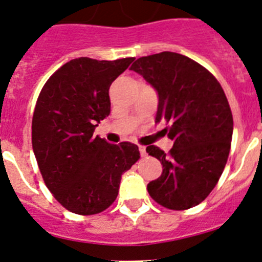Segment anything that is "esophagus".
I'll list each match as a JSON object with an SVG mask.
<instances>
[{
	"label": "esophagus",
	"instance_id": "obj_1",
	"mask_svg": "<svg viewBox=\"0 0 262 262\" xmlns=\"http://www.w3.org/2000/svg\"><path fill=\"white\" fill-rule=\"evenodd\" d=\"M139 153H141L142 157H144V156L147 155V152H146V147H144V146H139Z\"/></svg>",
	"mask_w": 262,
	"mask_h": 262
}]
</instances>
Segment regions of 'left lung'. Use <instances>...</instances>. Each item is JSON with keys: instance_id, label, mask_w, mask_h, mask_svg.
Instances as JSON below:
<instances>
[{"instance_id": "obj_1", "label": "left lung", "mask_w": 262, "mask_h": 262, "mask_svg": "<svg viewBox=\"0 0 262 262\" xmlns=\"http://www.w3.org/2000/svg\"><path fill=\"white\" fill-rule=\"evenodd\" d=\"M130 70L156 90V123L166 121L173 141L168 155L147 147L163 168L147 185L148 192L168 209L195 207L210 194L228 160L233 118L223 89L209 71L179 53L138 58Z\"/></svg>"}]
</instances>
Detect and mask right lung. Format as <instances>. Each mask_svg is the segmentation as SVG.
<instances>
[{
    "label": "right lung",
    "instance_id": "1",
    "mask_svg": "<svg viewBox=\"0 0 262 262\" xmlns=\"http://www.w3.org/2000/svg\"><path fill=\"white\" fill-rule=\"evenodd\" d=\"M133 60L76 58L41 89L31 126L34 155L47 187L70 212L91 215L109 208L121 175L139 160L136 144L94 137L110 114V84Z\"/></svg>",
    "mask_w": 262,
    "mask_h": 262
}]
</instances>
